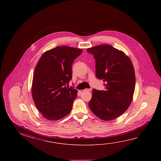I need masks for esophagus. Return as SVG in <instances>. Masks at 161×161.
<instances>
[{
	"mask_svg": "<svg viewBox=\"0 0 161 161\" xmlns=\"http://www.w3.org/2000/svg\"><path fill=\"white\" fill-rule=\"evenodd\" d=\"M92 90V89H85L84 91H87V92H89V91H91Z\"/></svg>",
	"mask_w": 161,
	"mask_h": 161,
	"instance_id": "34e87169",
	"label": "esophagus"
}]
</instances>
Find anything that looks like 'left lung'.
Returning <instances> with one entry per match:
<instances>
[{
    "label": "left lung",
    "instance_id": "left-lung-1",
    "mask_svg": "<svg viewBox=\"0 0 161 161\" xmlns=\"http://www.w3.org/2000/svg\"><path fill=\"white\" fill-rule=\"evenodd\" d=\"M95 58V74L103 80L105 90H92L89 106L93 114L104 121L121 116L131 103L135 87L134 69L122 51L110 45L88 48Z\"/></svg>",
    "mask_w": 161,
    "mask_h": 161
}]
</instances>
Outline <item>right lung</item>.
<instances>
[{
	"instance_id": "1",
	"label": "right lung",
	"mask_w": 161,
	"mask_h": 161,
	"mask_svg": "<svg viewBox=\"0 0 161 161\" xmlns=\"http://www.w3.org/2000/svg\"><path fill=\"white\" fill-rule=\"evenodd\" d=\"M82 52L80 49L62 46L45 52L35 69L32 95L35 106L50 121L64 118L71 111L77 90L69 87L72 64Z\"/></svg>"
}]
</instances>
